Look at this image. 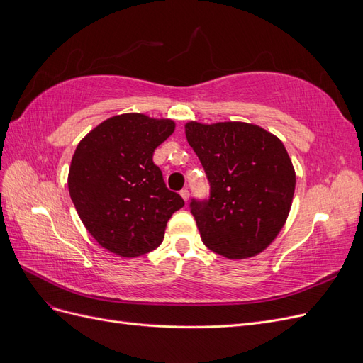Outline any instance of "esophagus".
<instances>
[{
    "label": "esophagus",
    "instance_id": "1",
    "mask_svg": "<svg viewBox=\"0 0 363 363\" xmlns=\"http://www.w3.org/2000/svg\"><path fill=\"white\" fill-rule=\"evenodd\" d=\"M180 195H182V199H183L184 201L189 200V191H188V189H182V191H180Z\"/></svg>",
    "mask_w": 363,
    "mask_h": 363
}]
</instances>
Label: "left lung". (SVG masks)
I'll list each match as a JSON object with an SVG mask.
<instances>
[{
	"label": "left lung",
	"instance_id": "obj_1",
	"mask_svg": "<svg viewBox=\"0 0 363 363\" xmlns=\"http://www.w3.org/2000/svg\"><path fill=\"white\" fill-rule=\"evenodd\" d=\"M184 131L211 183L208 200L191 203L203 244L227 259L257 256L277 238L292 206L295 169L283 142L239 121H191Z\"/></svg>",
	"mask_w": 363,
	"mask_h": 363
}]
</instances>
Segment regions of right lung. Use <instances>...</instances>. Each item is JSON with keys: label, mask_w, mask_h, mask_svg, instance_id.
Returning a JSON list of instances; mask_svg holds the SVG:
<instances>
[{"label": "right lung", "mask_w": 363, "mask_h": 363, "mask_svg": "<svg viewBox=\"0 0 363 363\" xmlns=\"http://www.w3.org/2000/svg\"><path fill=\"white\" fill-rule=\"evenodd\" d=\"M174 130L172 119L123 113L103 121L77 145L68 174L71 200L107 251L131 259L156 250L168 219L184 206L152 162Z\"/></svg>", "instance_id": "obj_1"}]
</instances>
